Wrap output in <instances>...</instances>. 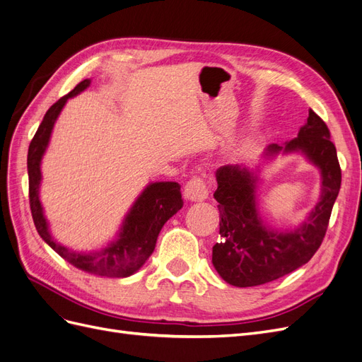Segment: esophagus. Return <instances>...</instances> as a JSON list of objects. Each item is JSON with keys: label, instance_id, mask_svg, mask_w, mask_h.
I'll return each mask as SVG.
<instances>
[{"label": "esophagus", "instance_id": "obj_1", "mask_svg": "<svg viewBox=\"0 0 362 362\" xmlns=\"http://www.w3.org/2000/svg\"><path fill=\"white\" fill-rule=\"evenodd\" d=\"M184 196L189 201H205L208 198V187L201 177H193L184 187Z\"/></svg>", "mask_w": 362, "mask_h": 362}]
</instances>
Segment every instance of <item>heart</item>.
I'll return each instance as SVG.
<instances>
[{
    "label": "heart",
    "mask_w": 362,
    "mask_h": 362,
    "mask_svg": "<svg viewBox=\"0 0 362 362\" xmlns=\"http://www.w3.org/2000/svg\"><path fill=\"white\" fill-rule=\"evenodd\" d=\"M242 151H245V149H243V148H242Z\"/></svg>",
    "instance_id": "obj_1"
}]
</instances>
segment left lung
Masks as SVG:
<instances>
[{
  "label": "left lung",
  "instance_id": "obj_1",
  "mask_svg": "<svg viewBox=\"0 0 362 362\" xmlns=\"http://www.w3.org/2000/svg\"><path fill=\"white\" fill-rule=\"evenodd\" d=\"M302 151L322 170V199L294 233H273L261 225L255 205V178L246 168L228 164L216 172L214 199L221 213V242L213 246V264L228 284L254 287L275 281L308 262L319 250L341 185L337 149L329 128L313 110L298 137L286 146L273 144L267 156Z\"/></svg>",
  "mask_w": 362,
  "mask_h": 362
}]
</instances>
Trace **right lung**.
I'll list each match as a JSON object with an SVG mask.
<instances>
[{"label": "right lung", "instance_id": "right-lung-1", "mask_svg": "<svg viewBox=\"0 0 362 362\" xmlns=\"http://www.w3.org/2000/svg\"><path fill=\"white\" fill-rule=\"evenodd\" d=\"M89 84L90 80H83L74 87V90L62 96L56 104H52L48 108L47 115L43 116L42 124L39 125L35 137L31 140L27 157L30 210L39 235L63 259H66L69 264L90 273V275L125 278L133 275L134 272L145 264V261L156 249L157 237L163 225L175 213L181 210V185L178 182L149 184L136 201L134 206L131 208L124 226L120 229L117 242L100 252H95V254H76V252L54 242L48 233L47 221L43 217L42 205L39 201L40 160L47 149L54 122H56L64 103L68 101V98L83 92Z\"/></svg>", "mask_w": 362, "mask_h": 362}]
</instances>
